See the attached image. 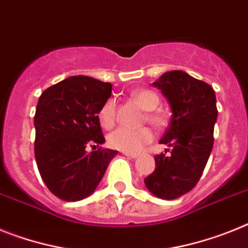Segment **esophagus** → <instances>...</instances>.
<instances>
[{"instance_id": "obj_1", "label": "esophagus", "mask_w": 248, "mask_h": 248, "mask_svg": "<svg viewBox=\"0 0 248 248\" xmlns=\"http://www.w3.org/2000/svg\"><path fill=\"white\" fill-rule=\"evenodd\" d=\"M124 156L131 157V158H137L139 157V154H131V152H124Z\"/></svg>"}]
</instances>
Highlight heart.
<instances>
[{"label":"heart","instance_id":"heart-1","mask_svg":"<svg viewBox=\"0 0 248 248\" xmlns=\"http://www.w3.org/2000/svg\"><path fill=\"white\" fill-rule=\"evenodd\" d=\"M131 98L136 101L140 106L146 109V115L143 117L145 121L155 126L156 128H162L167 124V116L163 111L157 109L160 105V97L156 92L148 88H137L131 92ZM116 101L109 98L103 103L98 111V120L105 128H112L116 124ZM154 140V132L150 127H141V128H118L113 131L108 136V145L112 148L124 151V152H139L142 147L150 143Z\"/></svg>","mask_w":248,"mask_h":248}]
</instances>
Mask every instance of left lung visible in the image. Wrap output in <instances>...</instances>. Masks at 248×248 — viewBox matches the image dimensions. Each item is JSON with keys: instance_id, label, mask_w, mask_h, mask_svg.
<instances>
[{"instance_id": "1", "label": "left lung", "mask_w": 248, "mask_h": 248, "mask_svg": "<svg viewBox=\"0 0 248 248\" xmlns=\"http://www.w3.org/2000/svg\"><path fill=\"white\" fill-rule=\"evenodd\" d=\"M169 100L171 124L160 143L169 145L170 155H156V169L145 178L155 196L175 200L197 185L214 147L217 120L214 88L184 71L163 73L154 82Z\"/></svg>"}]
</instances>
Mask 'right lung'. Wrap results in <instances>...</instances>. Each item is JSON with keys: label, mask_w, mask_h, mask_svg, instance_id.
I'll use <instances>...</instances> for the list:
<instances>
[{"label": "right lung", "mask_w": 248, "mask_h": 248, "mask_svg": "<svg viewBox=\"0 0 248 248\" xmlns=\"http://www.w3.org/2000/svg\"><path fill=\"white\" fill-rule=\"evenodd\" d=\"M111 93V83L72 76L45 90L38 98L34 157L45 185L60 200L88 197L117 155L100 146L105 137L98 111ZM97 145L93 153L85 152Z\"/></svg>", "instance_id": "1"}]
</instances>
